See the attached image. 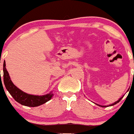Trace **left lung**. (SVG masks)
Wrapping results in <instances>:
<instances>
[{
  "label": "left lung",
  "instance_id": "left-lung-1",
  "mask_svg": "<svg viewBox=\"0 0 134 134\" xmlns=\"http://www.w3.org/2000/svg\"><path fill=\"white\" fill-rule=\"evenodd\" d=\"M129 89H130V88H129ZM129 89H128V91H129ZM124 97V95H123L122 97H121L120 98V99H119V100H117V101H115V103H112V104H111V105H107V106H113V105H115V104H117V103H118L119 102V101H120L121 100V99H122L123 97ZM94 104H96V105H99V106H100V107H107V106H106V105H105V106H103V105H98V104H97V103H94Z\"/></svg>",
  "mask_w": 134,
  "mask_h": 134
}]
</instances>
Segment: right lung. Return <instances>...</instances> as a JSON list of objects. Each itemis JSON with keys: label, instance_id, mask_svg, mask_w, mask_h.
<instances>
[{"label": "right lung", "instance_id": "add662e5", "mask_svg": "<svg viewBox=\"0 0 134 134\" xmlns=\"http://www.w3.org/2000/svg\"><path fill=\"white\" fill-rule=\"evenodd\" d=\"M3 80L4 86L10 95L16 102L22 105L32 107H37L48 102L54 96L52 91L44 95H34L25 93L17 88L10 80V76L6 68L5 62L3 64Z\"/></svg>", "mask_w": 134, "mask_h": 134}]
</instances>
